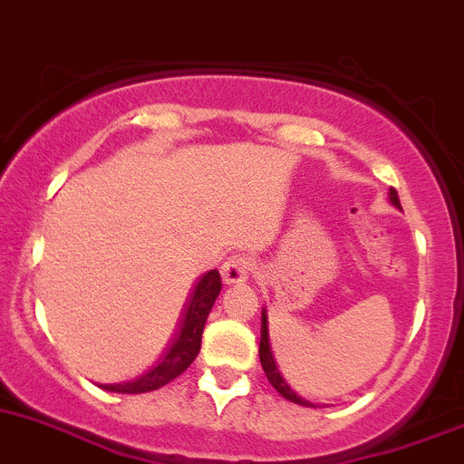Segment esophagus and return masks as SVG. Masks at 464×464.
I'll use <instances>...</instances> for the list:
<instances>
[{
    "mask_svg": "<svg viewBox=\"0 0 464 464\" xmlns=\"http://www.w3.org/2000/svg\"><path fill=\"white\" fill-rule=\"evenodd\" d=\"M221 276L226 284H243L250 276V261L243 255H234L221 266Z\"/></svg>",
    "mask_w": 464,
    "mask_h": 464,
    "instance_id": "1",
    "label": "esophagus"
}]
</instances>
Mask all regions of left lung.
Segmentation results:
<instances>
[{
    "label": "left lung",
    "mask_w": 464,
    "mask_h": 464,
    "mask_svg": "<svg viewBox=\"0 0 464 464\" xmlns=\"http://www.w3.org/2000/svg\"><path fill=\"white\" fill-rule=\"evenodd\" d=\"M389 200L395 205L398 209H402V205H400V198H398V192H395L393 188L389 189ZM259 360H261V366H264L266 371V377L267 382H270L272 386H275L276 391H279L281 395H284L285 400H290V402L295 404H302V407H314L313 402H308V400H304L302 395L295 393L293 386L288 384V382L284 380V375H281L279 366H276L275 357H272V351H270V335H267V314L266 310L261 313V343H259Z\"/></svg>",
    "instance_id": "8db88e82"
}]
</instances>
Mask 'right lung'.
<instances>
[{
    "mask_svg": "<svg viewBox=\"0 0 464 464\" xmlns=\"http://www.w3.org/2000/svg\"><path fill=\"white\" fill-rule=\"evenodd\" d=\"M218 293H221V275H218V270L205 272L198 279L197 288L189 295L179 333L171 339V343L162 353L160 360L156 362L154 369L138 375L136 380L121 382V384H102V389L113 391V393H147V391H156L165 386L167 382L176 380L197 360L205 322H208V314L214 302H217Z\"/></svg>",
    "mask_w": 464,
    "mask_h": 464,
    "instance_id": "add662e5",
    "label": "right lung"
}]
</instances>
